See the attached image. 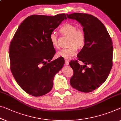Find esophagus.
<instances>
[{
	"instance_id": "obj_1",
	"label": "esophagus",
	"mask_w": 121,
	"mask_h": 121,
	"mask_svg": "<svg viewBox=\"0 0 121 121\" xmlns=\"http://www.w3.org/2000/svg\"><path fill=\"white\" fill-rule=\"evenodd\" d=\"M69 60H67V59H65V65H69Z\"/></svg>"
}]
</instances>
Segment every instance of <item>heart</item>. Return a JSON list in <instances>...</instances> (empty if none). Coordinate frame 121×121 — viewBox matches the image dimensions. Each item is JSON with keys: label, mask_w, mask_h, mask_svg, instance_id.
Listing matches in <instances>:
<instances>
[{"label": "heart", "mask_w": 121, "mask_h": 121, "mask_svg": "<svg viewBox=\"0 0 121 121\" xmlns=\"http://www.w3.org/2000/svg\"><path fill=\"white\" fill-rule=\"evenodd\" d=\"M59 31L63 36L68 37L67 46L69 47L58 52L57 56L66 59H71L75 55L77 49H81L84 45L86 40L84 31L81 28H77L75 24L70 23L64 24ZM49 40L53 47H58V37L55 33L49 35Z\"/></svg>", "instance_id": "b5f03b06"}]
</instances>
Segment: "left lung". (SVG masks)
<instances>
[{
  "label": "left lung",
  "mask_w": 121,
  "mask_h": 121,
  "mask_svg": "<svg viewBox=\"0 0 121 121\" xmlns=\"http://www.w3.org/2000/svg\"><path fill=\"white\" fill-rule=\"evenodd\" d=\"M66 16L79 22L86 35L85 43L78 53L77 59L69 63L73 71L70 85L79 91L91 92L103 84L112 68V39L104 24L91 14L73 13ZM79 60L85 65H80Z\"/></svg>",
  "instance_id": "1"
}]
</instances>
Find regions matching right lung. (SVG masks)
Wrapping results in <instances>:
<instances>
[{
	"label": "right lung",
	"instance_id": "right-lung-1",
	"mask_svg": "<svg viewBox=\"0 0 121 121\" xmlns=\"http://www.w3.org/2000/svg\"><path fill=\"white\" fill-rule=\"evenodd\" d=\"M66 14L31 15L20 24L9 48L10 69L20 88L35 97L51 90L54 76L64 64V59L51 60L56 53L49 35Z\"/></svg>",
	"mask_w": 121,
	"mask_h": 121
}]
</instances>
